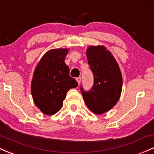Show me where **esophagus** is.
<instances>
[{"label": "esophagus", "mask_w": 154, "mask_h": 154, "mask_svg": "<svg viewBox=\"0 0 154 154\" xmlns=\"http://www.w3.org/2000/svg\"><path fill=\"white\" fill-rule=\"evenodd\" d=\"M76 80H77V82H78V84H79V85H80V82H81V78H80V77H77V78L76 79Z\"/></svg>", "instance_id": "1"}]
</instances>
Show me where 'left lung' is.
<instances>
[{
  "label": "left lung",
  "mask_w": 154,
  "mask_h": 154,
  "mask_svg": "<svg viewBox=\"0 0 154 154\" xmlns=\"http://www.w3.org/2000/svg\"><path fill=\"white\" fill-rule=\"evenodd\" d=\"M88 65L94 74L90 91H80L86 105L95 114L101 115L112 108L119 100L123 80L117 61L104 46H90L86 51Z\"/></svg>",
  "instance_id": "obj_1"
}]
</instances>
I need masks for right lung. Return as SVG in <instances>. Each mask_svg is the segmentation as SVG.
<instances>
[{"label":"right lung","instance_id":"obj_1","mask_svg":"<svg viewBox=\"0 0 154 154\" xmlns=\"http://www.w3.org/2000/svg\"><path fill=\"white\" fill-rule=\"evenodd\" d=\"M68 49H52L47 52L38 62L31 82L33 102L44 114L58 112L70 88L78 86L75 79L69 75L65 63Z\"/></svg>","mask_w":154,"mask_h":154}]
</instances>
